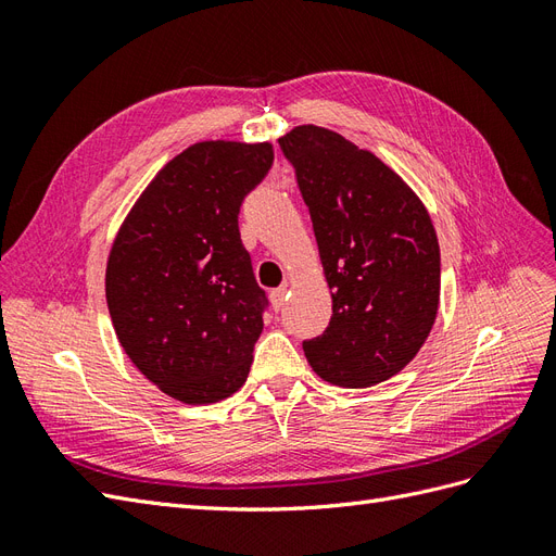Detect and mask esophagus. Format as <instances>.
Segmentation results:
<instances>
[{
	"mask_svg": "<svg viewBox=\"0 0 556 556\" xmlns=\"http://www.w3.org/2000/svg\"><path fill=\"white\" fill-rule=\"evenodd\" d=\"M285 299H288V288L271 290V304H274L276 311H280L285 306Z\"/></svg>",
	"mask_w": 556,
	"mask_h": 556,
	"instance_id": "obj_1",
	"label": "esophagus"
}]
</instances>
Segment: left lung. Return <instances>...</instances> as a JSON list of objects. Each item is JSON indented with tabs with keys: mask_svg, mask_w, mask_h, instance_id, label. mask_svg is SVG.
<instances>
[{
	"mask_svg": "<svg viewBox=\"0 0 556 556\" xmlns=\"http://www.w3.org/2000/svg\"><path fill=\"white\" fill-rule=\"evenodd\" d=\"M308 206L331 290L327 329L304 341L313 371L339 387L396 376L439 313L441 250L413 190L376 155L325 127L278 139Z\"/></svg>",
	"mask_w": 556,
	"mask_h": 556,
	"instance_id": "1",
	"label": "left lung"
}]
</instances>
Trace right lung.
<instances>
[{"instance_id": "add662e5", "label": "right lung", "mask_w": 556, "mask_h": 556, "mask_svg": "<svg viewBox=\"0 0 556 556\" xmlns=\"http://www.w3.org/2000/svg\"><path fill=\"white\" fill-rule=\"evenodd\" d=\"M274 164L271 143L204 141L174 157L117 231L106 301L134 366L182 403L245 382L264 329L239 213Z\"/></svg>"}]
</instances>
